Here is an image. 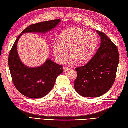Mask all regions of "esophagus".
I'll return each mask as SVG.
<instances>
[{
  "label": "esophagus",
  "mask_w": 128,
  "mask_h": 128,
  "mask_svg": "<svg viewBox=\"0 0 128 128\" xmlns=\"http://www.w3.org/2000/svg\"><path fill=\"white\" fill-rule=\"evenodd\" d=\"M63 70H64V72H66V71L69 70V68L64 66V67L63 68Z\"/></svg>",
  "instance_id": "esophagus-1"
}]
</instances>
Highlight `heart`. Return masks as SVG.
<instances>
[{
	"mask_svg": "<svg viewBox=\"0 0 128 128\" xmlns=\"http://www.w3.org/2000/svg\"><path fill=\"white\" fill-rule=\"evenodd\" d=\"M96 35L78 28H72L62 34L60 44H54L53 53L57 60L62 63L66 60L68 51L78 63H85L92 57L97 45Z\"/></svg>",
	"mask_w": 128,
	"mask_h": 128,
	"instance_id": "obj_1",
	"label": "heart"
}]
</instances>
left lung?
Returning a JSON list of instances; mask_svg holds the SVG:
<instances>
[{
    "label": "left lung",
    "mask_w": 128,
    "mask_h": 128,
    "mask_svg": "<svg viewBox=\"0 0 128 128\" xmlns=\"http://www.w3.org/2000/svg\"><path fill=\"white\" fill-rule=\"evenodd\" d=\"M96 31L100 37V48L86 65L76 68L74 88L84 97H98L107 92L114 83L119 63L116 46L106 34Z\"/></svg>",
    "instance_id": "obj_1"
}]
</instances>
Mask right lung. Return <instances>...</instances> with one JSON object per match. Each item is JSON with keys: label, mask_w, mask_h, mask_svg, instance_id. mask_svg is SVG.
<instances>
[{"label": "right lung", "mask_w": 128, "mask_h": 128, "mask_svg": "<svg viewBox=\"0 0 128 128\" xmlns=\"http://www.w3.org/2000/svg\"><path fill=\"white\" fill-rule=\"evenodd\" d=\"M61 22L60 19L38 22L29 26L16 39L10 52L8 66L13 83L18 91L31 98H42L50 92L56 78L63 73V66L48 59L44 64L37 68L26 66L19 58L17 44L24 33L45 34L51 31Z\"/></svg>", "instance_id": "add662e5"}]
</instances>
